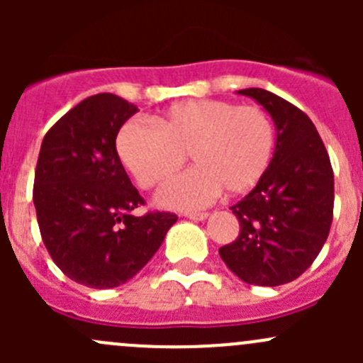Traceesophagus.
Here are the masks:
<instances>
[{"mask_svg": "<svg viewBox=\"0 0 363 363\" xmlns=\"http://www.w3.org/2000/svg\"><path fill=\"white\" fill-rule=\"evenodd\" d=\"M186 218L188 219H193V221H203V219H207V212H186Z\"/></svg>", "mask_w": 363, "mask_h": 363, "instance_id": "34e87169", "label": "esophagus"}]
</instances>
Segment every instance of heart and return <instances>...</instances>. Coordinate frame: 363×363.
<instances>
[{"instance_id":"obj_1","label":"heart","mask_w":363,"mask_h":363,"mask_svg":"<svg viewBox=\"0 0 363 363\" xmlns=\"http://www.w3.org/2000/svg\"><path fill=\"white\" fill-rule=\"evenodd\" d=\"M276 145L272 117L259 105L225 100H188L168 108L151 124L130 121L117 135V155L137 184L156 188L184 164L195 167L160 191L164 207L191 211L225 189L240 195L265 175Z\"/></svg>"}]
</instances>
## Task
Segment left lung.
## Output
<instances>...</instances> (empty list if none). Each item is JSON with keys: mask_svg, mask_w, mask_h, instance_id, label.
<instances>
[{"mask_svg": "<svg viewBox=\"0 0 363 363\" xmlns=\"http://www.w3.org/2000/svg\"><path fill=\"white\" fill-rule=\"evenodd\" d=\"M237 93L272 116L277 140L265 175L232 207L240 232L219 256L247 284L279 286L302 276L327 240L334 170L316 126L298 107L259 87Z\"/></svg>", "mask_w": 363, "mask_h": 363, "instance_id": "obj_1", "label": "left lung"}]
</instances>
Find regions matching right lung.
<instances>
[{"label":"right lung","mask_w":363,"mask_h":363,"mask_svg":"<svg viewBox=\"0 0 363 363\" xmlns=\"http://www.w3.org/2000/svg\"><path fill=\"white\" fill-rule=\"evenodd\" d=\"M137 107L111 93L86 98L45 133L33 186L42 240L61 272L89 288L130 281L160 250L172 212L145 203L121 163L116 138Z\"/></svg>","instance_id":"add662e5"}]
</instances>
